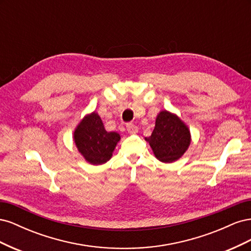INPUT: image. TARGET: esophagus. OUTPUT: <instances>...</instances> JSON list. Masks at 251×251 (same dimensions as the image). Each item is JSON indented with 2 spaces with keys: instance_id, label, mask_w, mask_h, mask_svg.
I'll use <instances>...</instances> for the list:
<instances>
[{
  "instance_id": "34e87169",
  "label": "esophagus",
  "mask_w": 251,
  "mask_h": 251,
  "mask_svg": "<svg viewBox=\"0 0 251 251\" xmlns=\"http://www.w3.org/2000/svg\"><path fill=\"white\" fill-rule=\"evenodd\" d=\"M126 131L130 134H136L138 132V126L134 124H127L126 125Z\"/></svg>"
}]
</instances>
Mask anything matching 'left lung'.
Here are the masks:
<instances>
[{"mask_svg": "<svg viewBox=\"0 0 251 251\" xmlns=\"http://www.w3.org/2000/svg\"><path fill=\"white\" fill-rule=\"evenodd\" d=\"M146 140L158 160L171 163L185 153L191 143V134L180 118L168 111H162L156 118L153 133Z\"/></svg>", "mask_w": 251, "mask_h": 251, "instance_id": "8db88e82", "label": "left lung"}]
</instances>
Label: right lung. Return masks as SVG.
<instances>
[{
    "label": "right lung",
    "instance_id": "add662e5",
    "mask_svg": "<svg viewBox=\"0 0 251 251\" xmlns=\"http://www.w3.org/2000/svg\"><path fill=\"white\" fill-rule=\"evenodd\" d=\"M74 140L80 154L90 163H105L112 157L120 136L107 132L98 114L92 113L81 120L74 132Z\"/></svg>",
    "mask_w": 251,
    "mask_h": 251
}]
</instances>
